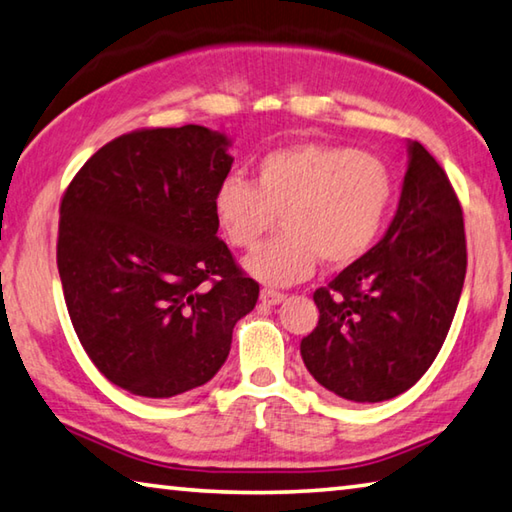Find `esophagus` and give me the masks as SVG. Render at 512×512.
Masks as SVG:
<instances>
[{"label": "esophagus", "mask_w": 512, "mask_h": 512, "mask_svg": "<svg viewBox=\"0 0 512 512\" xmlns=\"http://www.w3.org/2000/svg\"><path fill=\"white\" fill-rule=\"evenodd\" d=\"M284 293H280V291H275V289H262V293H259V300L264 302V305H268V307H273V305H280V302H284Z\"/></svg>", "instance_id": "1"}]
</instances>
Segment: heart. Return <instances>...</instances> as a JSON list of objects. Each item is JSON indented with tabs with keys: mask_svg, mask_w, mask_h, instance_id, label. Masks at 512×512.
<instances>
[{
	"mask_svg": "<svg viewBox=\"0 0 512 512\" xmlns=\"http://www.w3.org/2000/svg\"><path fill=\"white\" fill-rule=\"evenodd\" d=\"M395 196L391 169L370 153L341 144H293L257 162L255 183L228 176L214 189L212 207L223 237L253 248L282 214V235L244 262L268 287H289L325 266H348L372 248Z\"/></svg>",
	"mask_w": 512,
	"mask_h": 512,
	"instance_id": "1",
	"label": "heart"
}]
</instances>
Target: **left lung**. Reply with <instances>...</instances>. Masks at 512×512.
<instances>
[{
    "instance_id": "8db88e82",
    "label": "left lung",
    "mask_w": 512,
    "mask_h": 512,
    "mask_svg": "<svg viewBox=\"0 0 512 512\" xmlns=\"http://www.w3.org/2000/svg\"><path fill=\"white\" fill-rule=\"evenodd\" d=\"M386 235L327 287L300 343L307 370L350 402H384L418 381L436 359L461 300L467 250L461 203L443 167L420 142Z\"/></svg>"
}]
</instances>
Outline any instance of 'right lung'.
Returning <instances> with one entry per match:
<instances>
[{"mask_svg":"<svg viewBox=\"0 0 512 512\" xmlns=\"http://www.w3.org/2000/svg\"><path fill=\"white\" fill-rule=\"evenodd\" d=\"M230 137L205 126L121 135L60 203L58 273L76 336L124 391L167 400L210 381L259 284L216 237Z\"/></svg>","mask_w":512,"mask_h":512,"instance_id":"obj_1","label":"right lung"}]
</instances>
